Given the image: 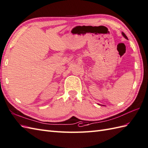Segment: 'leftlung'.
<instances>
[{
	"label": "left lung",
	"mask_w": 148,
	"mask_h": 148,
	"mask_svg": "<svg viewBox=\"0 0 148 148\" xmlns=\"http://www.w3.org/2000/svg\"><path fill=\"white\" fill-rule=\"evenodd\" d=\"M122 35H123V36H124V38H126V39H127V40H128V38H127V36H126V35H125V33H123V32H122Z\"/></svg>",
	"instance_id": "obj_1"
}]
</instances>
